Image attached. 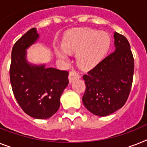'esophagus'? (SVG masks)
<instances>
[{
    "instance_id": "1",
    "label": "esophagus",
    "mask_w": 147,
    "mask_h": 147,
    "mask_svg": "<svg viewBox=\"0 0 147 147\" xmlns=\"http://www.w3.org/2000/svg\"><path fill=\"white\" fill-rule=\"evenodd\" d=\"M80 78L79 74L77 73L76 71H71L69 72V82H72L74 80H76V79H78Z\"/></svg>"
}]
</instances>
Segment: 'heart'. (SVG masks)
Here are the masks:
<instances>
[{
	"mask_svg": "<svg viewBox=\"0 0 147 147\" xmlns=\"http://www.w3.org/2000/svg\"><path fill=\"white\" fill-rule=\"evenodd\" d=\"M111 39L105 32L90 28H79L71 32L63 39V49H57L56 54L62 60H69V54L76 53V62L83 69L96 66L109 49Z\"/></svg>",
	"mask_w": 147,
	"mask_h": 147,
	"instance_id": "1",
	"label": "heart"
}]
</instances>
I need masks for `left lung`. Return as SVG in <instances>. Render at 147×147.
Returning a JSON list of instances; mask_svg holds the SVG:
<instances>
[{
	"instance_id": "1",
	"label": "left lung",
	"mask_w": 147,
	"mask_h": 147,
	"mask_svg": "<svg viewBox=\"0 0 147 147\" xmlns=\"http://www.w3.org/2000/svg\"><path fill=\"white\" fill-rule=\"evenodd\" d=\"M115 50L83 76L84 105L94 115L105 117L121 108L129 97L134 75V58L124 36L114 32Z\"/></svg>"
}]
</instances>
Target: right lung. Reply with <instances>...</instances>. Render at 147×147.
I'll return each mask as SVG.
<instances>
[{
    "label": "right lung",
    "instance_id": "right-lung-1",
    "mask_svg": "<svg viewBox=\"0 0 147 147\" xmlns=\"http://www.w3.org/2000/svg\"><path fill=\"white\" fill-rule=\"evenodd\" d=\"M39 39L36 28H32L15 43L9 76L13 93L22 109L32 117L44 119L58 111L60 96L69 84V72L28 61L27 50Z\"/></svg>",
    "mask_w": 147,
    "mask_h": 147
}]
</instances>
